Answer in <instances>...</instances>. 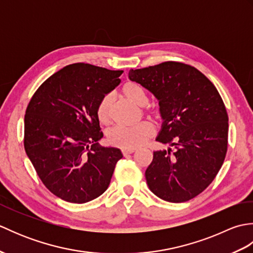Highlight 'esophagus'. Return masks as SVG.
I'll list each match as a JSON object with an SVG mask.
<instances>
[{"instance_id":"34e87169","label":"esophagus","mask_w":253,"mask_h":253,"mask_svg":"<svg viewBox=\"0 0 253 253\" xmlns=\"http://www.w3.org/2000/svg\"><path fill=\"white\" fill-rule=\"evenodd\" d=\"M136 151V149H131V148H123L122 149V153L123 155H128V154H131Z\"/></svg>"}]
</instances>
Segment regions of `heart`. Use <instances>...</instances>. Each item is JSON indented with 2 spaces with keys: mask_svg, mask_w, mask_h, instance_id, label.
<instances>
[{
  "mask_svg": "<svg viewBox=\"0 0 253 253\" xmlns=\"http://www.w3.org/2000/svg\"><path fill=\"white\" fill-rule=\"evenodd\" d=\"M122 93L128 100L132 101L137 105L143 106L147 103V94L140 84L133 82H128L122 87ZM111 95H105L99 102L96 107V116L101 124L107 125L111 121ZM151 114L157 117L158 113L152 111ZM154 133V127L151 123L142 122L132 127L116 126L107 132V141L112 146L121 148H137L147 141Z\"/></svg>",
  "mask_w": 253,
  "mask_h": 253,
  "instance_id": "1",
  "label": "heart"
}]
</instances>
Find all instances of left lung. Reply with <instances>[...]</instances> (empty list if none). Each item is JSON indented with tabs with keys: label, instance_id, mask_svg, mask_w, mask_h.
<instances>
[{
	"label": "left lung",
	"instance_id": "8db88e82",
	"mask_svg": "<svg viewBox=\"0 0 253 253\" xmlns=\"http://www.w3.org/2000/svg\"><path fill=\"white\" fill-rule=\"evenodd\" d=\"M128 77L159 100L163 124L157 141L174 147L153 152L146 170L150 190L169 202L193 199L226 157L228 115L221 95L201 72L179 62L130 69Z\"/></svg>",
	"mask_w": 253,
	"mask_h": 253
}]
</instances>
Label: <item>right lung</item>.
<instances>
[{
  "mask_svg": "<svg viewBox=\"0 0 253 253\" xmlns=\"http://www.w3.org/2000/svg\"><path fill=\"white\" fill-rule=\"evenodd\" d=\"M123 71L76 63L53 74L32 95L25 115L26 153L53 195L85 203L109 187L120 149L99 146L96 107Z\"/></svg>",
  "mask_w": 253,
  "mask_h": 253,
  "instance_id": "add662e5",
  "label": "right lung"
}]
</instances>
